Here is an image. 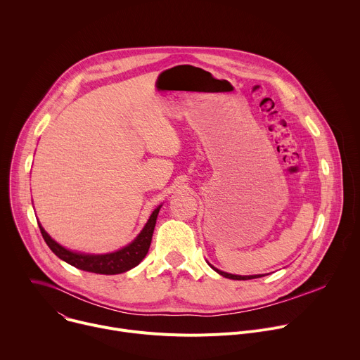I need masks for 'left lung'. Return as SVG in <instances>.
I'll return each instance as SVG.
<instances>
[{
    "instance_id": "1",
    "label": "left lung",
    "mask_w": 360,
    "mask_h": 360,
    "mask_svg": "<svg viewBox=\"0 0 360 360\" xmlns=\"http://www.w3.org/2000/svg\"><path fill=\"white\" fill-rule=\"evenodd\" d=\"M212 266V265H211ZM214 271H217L219 275L228 278V279H235V281H248V279H255V278H261L262 275H252V276H240V275H232V274H226V272H222V271H218L217 268L212 266Z\"/></svg>"
}]
</instances>
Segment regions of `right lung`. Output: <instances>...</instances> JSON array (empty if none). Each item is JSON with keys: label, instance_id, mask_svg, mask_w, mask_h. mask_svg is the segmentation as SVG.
I'll return each instance as SVG.
<instances>
[{"label": "right lung", "instance_id": "add662e5", "mask_svg": "<svg viewBox=\"0 0 360 360\" xmlns=\"http://www.w3.org/2000/svg\"><path fill=\"white\" fill-rule=\"evenodd\" d=\"M160 210L161 207H158L152 212L149 221L146 222V225L143 226V229L132 243H129L128 246L117 252L107 253V255H84V253L71 252L64 246L58 245L54 239H51V236L44 231L41 224L38 225H39V231L42 233L44 240L60 259L86 272L101 274V275H117L135 268L145 258V255L148 253V249L150 246L152 233L157 224V217Z\"/></svg>", "mask_w": 360, "mask_h": 360}]
</instances>
